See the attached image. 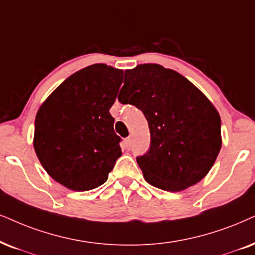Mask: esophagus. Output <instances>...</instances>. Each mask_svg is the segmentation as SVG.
Listing matches in <instances>:
<instances>
[{
    "label": "esophagus",
    "instance_id": "1",
    "mask_svg": "<svg viewBox=\"0 0 255 255\" xmlns=\"http://www.w3.org/2000/svg\"><path fill=\"white\" fill-rule=\"evenodd\" d=\"M131 140H133V136H131V135H129V136L126 138V142H127L128 146H129V144L131 143Z\"/></svg>",
    "mask_w": 255,
    "mask_h": 255
}]
</instances>
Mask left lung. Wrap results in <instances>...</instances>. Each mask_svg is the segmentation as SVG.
I'll return each mask as SVG.
<instances>
[{"instance_id": "1", "label": "left lung", "mask_w": 255, "mask_h": 255, "mask_svg": "<svg viewBox=\"0 0 255 255\" xmlns=\"http://www.w3.org/2000/svg\"><path fill=\"white\" fill-rule=\"evenodd\" d=\"M124 88L127 98L119 95V101L141 109L149 126V150L136 157L144 180L181 192L204 179L222 143L220 115L204 93L156 63L126 70Z\"/></svg>"}]
</instances>
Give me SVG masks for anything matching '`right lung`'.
<instances>
[{"mask_svg": "<svg viewBox=\"0 0 255 255\" xmlns=\"http://www.w3.org/2000/svg\"><path fill=\"white\" fill-rule=\"evenodd\" d=\"M124 70L96 63L64 80L38 108L34 149L46 172L76 192L101 186L122 155L114 105Z\"/></svg>", "mask_w": 255, "mask_h": 255, "instance_id": "obj_1", "label": "right lung"}]
</instances>
